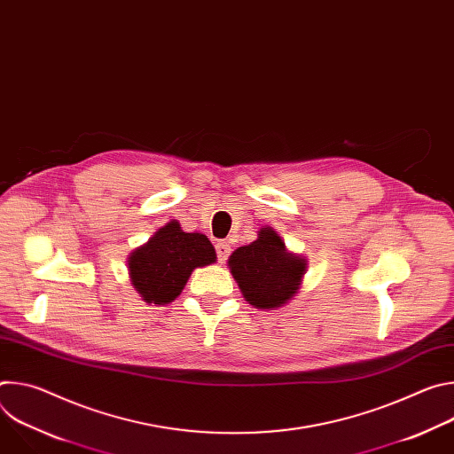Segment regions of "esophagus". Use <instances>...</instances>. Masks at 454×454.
<instances>
[{"label":"esophagus","instance_id":"esophagus-1","mask_svg":"<svg viewBox=\"0 0 454 454\" xmlns=\"http://www.w3.org/2000/svg\"><path fill=\"white\" fill-rule=\"evenodd\" d=\"M215 251H217L219 262H221V264H224V262H226V258H228V256H230V253H231V247H230V244H228L226 240H219V242L215 244Z\"/></svg>","mask_w":454,"mask_h":454}]
</instances>
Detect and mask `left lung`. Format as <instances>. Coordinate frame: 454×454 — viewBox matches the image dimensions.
<instances>
[{"instance_id": "left-lung-1", "label": "left lung", "mask_w": 454, "mask_h": 454, "mask_svg": "<svg viewBox=\"0 0 454 454\" xmlns=\"http://www.w3.org/2000/svg\"><path fill=\"white\" fill-rule=\"evenodd\" d=\"M228 266L246 301L270 310L293 300L307 271L305 258L289 253L271 226L261 228L251 244L237 247Z\"/></svg>"}]
</instances>
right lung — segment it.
Wrapping results in <instances>:
<instances>
[{
    "instance_id": "add662e5",
    "label": "right lung",
    "mask_w": 454,
    "mask_h": 454,
    "mask_svg": "<svg viewBox=\"0 0 454 454\" xmlns=\"http://www.w3.org/2000/svg\"><path fill=\"white\" fill-rule=\"evenodd\" d=\"M215 258L207 235L186 233L177 221H170L129 254L127 264L142 300L165 305L181 294L193 270L214 264Z\"/></svg>"
}]
</instances>
